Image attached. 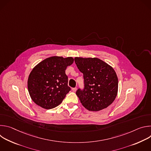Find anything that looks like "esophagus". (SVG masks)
Listing matches in <instances>:
<instances>
[{
	"label": "esophagus",
	"mask_w": 151,
	"mask_h": 151,
	"mask_svg": "<svg viewBox=\"0 0 151 151\" xmlns=\"http://www.w3.org/2000/svg\"><path fill=\"white\" fill-rule=\"evenodd\" d=\"M72 90L73 92H76L77 90V88H76V87H75V88H73Z\"/></svg>",
	"instance_id": "esophagus-1"
}]
</instances>
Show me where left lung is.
Wrapping results in <instances>:
<instances>
[{
	"label": "left lung",
	"instance_id": "8db88e82",
	"mask_svg": "<svg viewBox=\"0 0 151 151\" xmlns=\"http://www.w3.org/2000/svg\"><path fill=\"white\" fill-rule=\"evenodd\" d=\"M75 62L83 75L84 90L79 89L76 93L82 106L88 111H99L111 105L118 90L114 68L96 57H75Z\"/></svg>",
	"mask_w": 151,
	"mask_h": 151
}]
</instances>
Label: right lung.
<instances>
[{
  "instance_id": "add662e5",
  "label": "right lung",
  "mask_w": 151,
  "mask_h": 151,
  "mask_svg": "<svg viewBox=\"0 0 151 151\" xmlns=\"http://www.w3.org/2000/svg\"><path fill=\"white\" fill-rule=\"evenodd\" d=\"M71 57L52 56L36 65L27 81V88L32 100L45 109L58 106L70 91L65 70L73 63Z\"/></svg>"
}]
</instances>
